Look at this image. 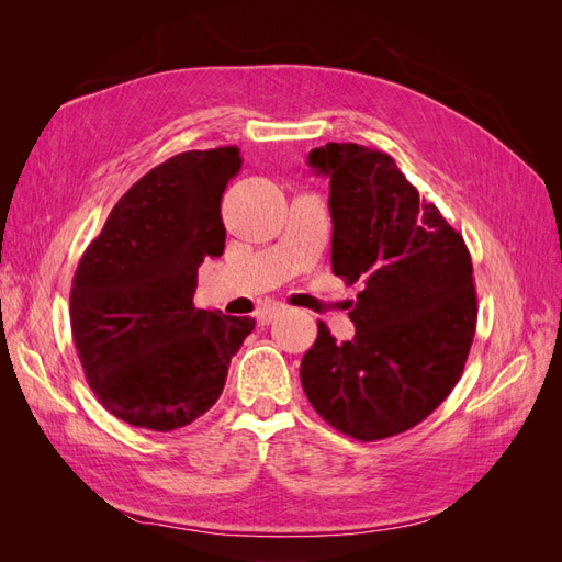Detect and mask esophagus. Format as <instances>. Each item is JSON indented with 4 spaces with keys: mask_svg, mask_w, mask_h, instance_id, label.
I'll return each instance as SVG.
<instances>
[{
    "mask_svg": "<svg viewBox=\"0 0 562 562\" xmlns=\"http://www.w3.org/2000/svg\"><path fill=\"white\" fill-rule=\"evenodd\" d=\"M281 304H269V307H262L260 312H258V321L262 323V326H267V323H271L274 321L279 314H281Z\"/></svg>",
    "mask_w": 562,
    "mask_h": 562,
    "instance_id": "34e87169",
    "label": "esophagus"
}]
</instances>
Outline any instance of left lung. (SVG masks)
I'll return each mask as SVG.
<instances>
[{
	"mask_svg": "<svg viewBox=\"0 0 562 562\" xmlns=\"http://www.w3.org/2000/svg\"><path fill=\"white\" fill-rule=\"evenodd\" d=\"M310 166L330 178L333 274L361 283V293L349 342L318 321L300 366L302 389L339 434H403L464 372L479 318L469 248L384 151L328 143L310 151Z\"/></svg>",
	"mask_w": 562,
	"mask_h": 562,
	"instance_id": "8db88e82",
	"label": "left lung"
}]
</instances>
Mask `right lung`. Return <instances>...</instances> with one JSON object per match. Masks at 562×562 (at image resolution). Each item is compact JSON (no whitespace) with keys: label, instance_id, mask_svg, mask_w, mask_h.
Instances as JSON below:
<instances>
[{"label":"right lung","instance_id":"right-lung-1","mask_svg":"<svg viewBox=\"0 0 562 562\" xmlns=\"http://www.w3.org/2000/svg\"><path fill=\"white\" fill-rule=\"evenodd\" d=\"M239 147L182 151L116 201L70 293L77 356L95 398L131 427L173 431L223 394L255 318L196 310V277L225 250L220 215Z\"/></svg>","mask_w":562,"mask_h":562}]
</instances>
